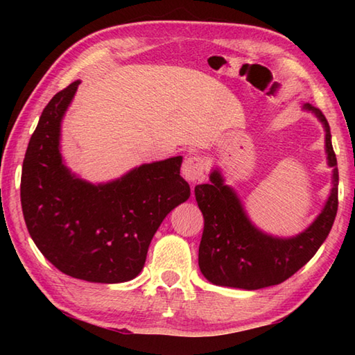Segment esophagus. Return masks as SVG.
Instances as JSON below:
<instances>
[{"label":"esophagus","mask_w":355,"mask_h":355,"mask_svg":"<svg viewBox=\"0 0 355 355\" xmlns=\"http://www.w3.org/2000/svg\"><path fill=\"white\" fill-rule=\"evenodd\" d=\"M205 169H206L205 160H202L200 155H192L184 160L182 173L189 183H197L200 180H202V177H205Z\"/></svg>","instance_id":"obj_1"}]
</instances>
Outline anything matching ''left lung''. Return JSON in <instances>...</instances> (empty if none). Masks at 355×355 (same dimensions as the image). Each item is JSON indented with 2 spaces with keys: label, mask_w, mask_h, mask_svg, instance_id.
Wrapping results in <instances>:
<instances>
[{
  "label": "left lung",
  "mask_w": 355,
  "mask_h": 355,
  "mask_svg": "<svg viewBox=\"0 0 355 355\" xmlns=\"http://www.w3.org/2000/svg\"><path fill=\"white\" fill-rule=\"evenodd\" d=\"M304 111L318 117L325 131L327 163L333 168L325 206L297 235H270L252 223L236 191L225 184L223 172L214 168L210 183L195 186V200L205 216L198 266L202 276L214 285L259 290L281 284L313 258L333 227L338 206V171L329 125L313 105L305 103Z\"/></svg>",
  "instance_id": "obj_1"
}]
</instances>
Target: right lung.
<instances>
[{
	"mask_svg": "<svg viewBox=\"0 0 355 355\" xmlns=\"http://www.w3.org/2000/svg\"><path fill=\"white\" fill-rule=\"evenodd\" d=\"M79 84L53 96L28 141L22 214L36 247L62 273L88 282H128L145 266L166 215L191 197V187L180 175L182 155L140 164L107 183L71 172L61 154V126Z\"/></svg>",
	"mask_w": 355,
	"mask_h": 355,
	"instance_id": "obj_1",
	"label": "right lung"
}]
</instances>
